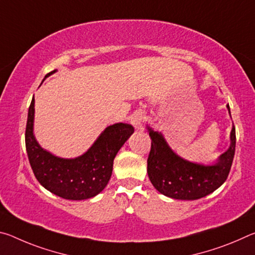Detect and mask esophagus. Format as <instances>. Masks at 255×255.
Returning a JSON list of instances; mask_svg holds the SVG:
<instances>
[{"mask_svg": "<svg viewBox=\"0 0 255 255\" xmlns=\"http://www.w3.org/2000/svg\"><path fill=\"white\" fill-rule=\"evenodd\" d=\"M146 119V115L143 111H136L135 114L131 116L130 123L136 129H143V124Z\"/></svg>", "mask_w": 255, "mask_h": 255, "instance_id": "1", "label": "esophagus"}]
</instances>
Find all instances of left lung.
<instances>
[{
    "instance_id": "8db88e82",
    "label": "left lung",
    "mask_w": 255,
    "mask_h": 255,
    "mask_svg": "<svg viewBox=\"0 0 255 255\" xmlns=\"http://www.w3.org/2000/svg\"><path fill=\"white\" fill-rule=\"evenodd\" d=\"M231 115L230 106H227ZM152 146L147 158V173L154 188L162 195L180 200H196L214 192L230 174L235 154V127L231 145L215 164L204 165L185 161L167 145L161 132L147 127Z\"/></svg>"
}]
</instances>
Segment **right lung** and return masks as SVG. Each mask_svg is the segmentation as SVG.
I'll return each instance as SVG.
<instances>
[{"mask_svg": "<svg viewBox=\"0 0 255 255\" xmlns=\"http://www.w3.org/2000/svg\"><path fill=\"white\" fill-rule=\"evenodd\" d=\"M55 72L48 73L45 79ZM33 119L34 98L29 107L25 127V148L33 174L45 189L68 200L89 199L106 188L116 155L133 132V127L129 124L111 125L88 152L75 158H62L38 144L33 135Z\"/></svg>", "mask_w": 255, "mask_h": 255, "instance_id": "1", "label": "right lung"}]
</instances>
